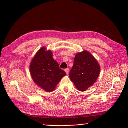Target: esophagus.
Segmentation results:
<instances>
[{
	"label": "esophagus",
	"instance_id": "1",
	"mask_svg": "<svg viewBox=\"0 0 128 128\" xmlns=\"http://www.w3.org/2000/svg\"><path fill=\"white\" fill-rule=\"evenodd\" d=\"M64 71H65V72H66L67 75H68V73H69V68H66V69H64Z\"/></svg>",
	"mask_w": 128,
	"mask_h": 128
}]
</instances>
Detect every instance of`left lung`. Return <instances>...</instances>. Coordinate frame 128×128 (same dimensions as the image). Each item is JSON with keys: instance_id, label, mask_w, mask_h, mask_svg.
<instances>
[{"instance_id": "8db88e82", "label": "left lung", "mask_w": 128, "mask_h": 128, "mask_svg": "<svg viewBox=\"0 0 128 128\" xmlns=\"http://www.w3.org/2000/svg\"><path fill=\"white\" fill-rule=\"evenodd\" d=\"M100 70L95 58L88 52L84 51L76 54L69 77L79 91H84L96 82Z\"/></svg>"}]
</instances>
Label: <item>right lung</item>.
<instances>
[{
  "label": "right lung",
  "mask_w": 128,
  "mask_h": 128,
  "mask_svg": "<svg viewBox=\"0 0 128 128\" xmlns=\"http://www.w3.org/2000/svg\"><path fill=\"white\" fill-rule=\"evenodd\" d=\"M31 76L38 86L46 92L54 90L56 85L66 75L53 59L51 51L42 48L32 59L30 65Z\"/></svg>",
  "instance_id": "right-lung-1"
}]
</instances>
